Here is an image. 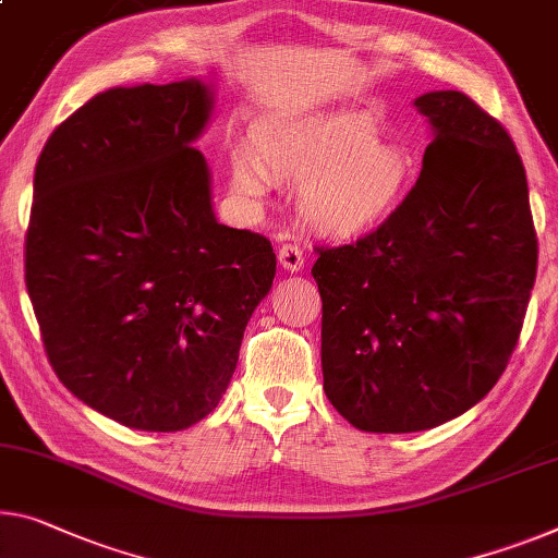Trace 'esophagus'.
I'll return each mask as SVG.
<instances>
[{
  "instance_id": "esophagus-1",
  "label": "esophagus",
  "mask_w": 558,
  "mask_h": 558,
  "mask_svg": "<svg viewBox=\"0 0 558 558\" xmlns=\"http://www.w3.org/2000/svg\"><path fill=\"white\" fill-rule=\"evenodd\" d=\"M279 264H281V269L284 271H291V274H296V271H302L304 269V252H302V246H296V244H284L279 250Z\"/></svg>"
}]
</instances>
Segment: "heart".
Instances as JSON below:
<instances>
[{
  "instance_id": "1",
  "label": "heart",
  "mask_w": 558,
  "mask_h": 558,
  "mask_svg": "<svg viewBox=\"0 0 558 558\" xmlns=\"http://www.w3.org/2000/svg\"><path fill=\"white\" fill-rule=\"evenodd\" d=\"M231 186L244 202L259 204L271 177L299 182L296 207L308 227L327 236H354L397 207L411 165L397 144L379 140L368 117L306 119L267 132L256 157L244 147L229 157Z\"/></svg>"
}]
</instances>
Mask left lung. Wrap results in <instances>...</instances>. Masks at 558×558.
<instances>
[{
	"mask_svg": "<svg viewBox=\"0 0 558 558\" xmlns=\"http://www.w3.org/2000/svg\"><path fill=\"white\" fill-rule=\"evenodd\" d=\"M414 107L432 126L414 190L312 267L324 391L372 434L426 432L476 407L509 364L536 279L526 171L507 130L453 89Z\"/></svg>",
	"mask_w": 558,
	"mask_h": 558,
	"instance_id": "obj_1",
	"label": "left lung"
}]
</instances>
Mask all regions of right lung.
Here are the masks:
<instances>
[{"mask_svg":"<svg viewBox=\"0 0 558 558\" xmlns=\"http://www.w3.org/2000/svg\"><path fill=\"white\" fill-rule=\"evenodd\" d=\"M207 80L114 87L57 126L34 169L27 291L59 381L140 432L217 409L269 294V239L219 225L194 142Z\"/></svg>","mask_w":558,"mask_h":558,"instance_id":"right-lung-1","label":"right lung"}]
</instances>
